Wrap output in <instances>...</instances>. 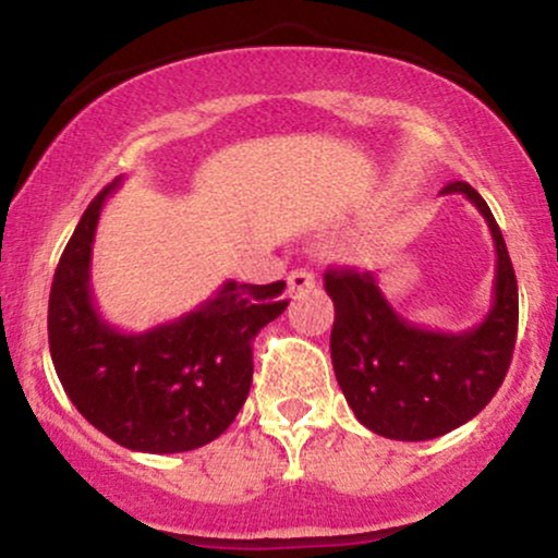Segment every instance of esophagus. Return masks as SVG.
Instances as JSON below:
<instances>
[{
	"mask_svg": "<svg viewBox=\"0 0 558 558\" xmlns=\"http://www.w3.org/2000/svg\"><path fill=\"white\" fill-rule=\"evenodd\" d=\"M315 288V272L310 270H291V275H288V291L291 293H304V291H312Z\"/></svg>",
	"mask_w": 558,
	"mask_h": 558,
	"instance_id": "1",
	"label": "esophagus"
}]
</instances>
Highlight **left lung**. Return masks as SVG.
Returning a JSON list of instances; mask_svg holds the SVG:
<instances>
[{
    "mask_svg": "<svg viewBox=\"0 0 558 558\" xmlns=\"http://www.w3.org/2000/svg\"><path fill=\"white\" fill-rule=\"evenodd\" d=\"M440 194L470 198L496 246L493 304L475 328H420L390 306L373 272H325V291L336 306L330 332L336 380L356 420L383 438L430 440L457 430L496 396L514 354L520 296L501 228L470 183H448Z\"/></svg>",
    "mask_w": 558,
    "mask_h": 558,
    "instance_id": "obj_1",
    "label": "left lung"
}]
</instances>
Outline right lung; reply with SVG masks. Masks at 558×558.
Here are the masks:
<instances>
[{"mask_svg":"<svg viewBox=\"0 0 558 558\" xmlns=\"http://www.w3.org/2000/svg\"><path fill=\"white\" fill-rule=\"evenodd\" d=\"M99 191L70 235L49 293V351L68 399L96 430L144 453L207 446L228 430L252 388L254 336L283 315L286 283L228 280L189 315L144 332L101 319L92 248L107 196Z\"/></svg>","mask_w":558,"mask_h":558,"instance_id":"obj_1","label":"right lung"}]
</instances>
